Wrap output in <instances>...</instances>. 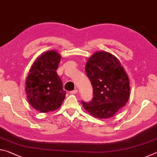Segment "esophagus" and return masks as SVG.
<instances>
[{
  "label": "esophagus",
  "instance_id": "esophagus-1",
  "mask_svg": "<svg viewBox=\"0 0 157 157\" xmlns=\"http://www.w3.org/2000/svg\"><path fill=\"white\" fill-rule=\"evenodd\" d=\"M70 93H71V94H77V93H78V90L75 89V90H73V91H71Z\"/></svg>",
  "mask_w": 157,
  "mask_h": 157
}]
</instances>
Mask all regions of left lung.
Wrapping results in <instances>:
<instances>
[{"label": "left lung", "mask_w": 157, "mask_h": 157, "mask_svg": "<svg viewBox=\"0 0 157 157\" xmlns=\"http://www.w3.org/2000/svg\"><path fill=\"white\" fill-rule=\"evenodd\" d=\"M91 82L93 98L82 101L85 109L99 118L112 117L128 100L129 79L119 61L110 53L96 52L88 59L85 67Z\"/></svg>", "instance_id": "8db88e82"}]
</instances>
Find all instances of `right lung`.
<instances>
[{
    "mask_svg": "<svg viewBox=\"0 0 157 157\" xmlns=\"http://www.w3.org/2000/svg\"><path fill=\"white\" fill-rule=\"evenodd\" d=\"M61 56L55 51H47L37 58L26 79L28 102L42 113L55 111L62 105L66 91L56 70Z\"/></svg>",
    "mask_w": 157,
    "mask_h": 157,
    "instance_id": "right-lung-1",
    "label": "right lung"
}]
</instances>
